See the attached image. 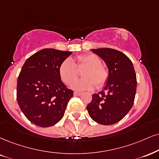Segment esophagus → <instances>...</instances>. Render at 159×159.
Wrapping results in <instances>:
<instances>
[{
  "mask_svg": "<svg viewBox=\"0 0 159 159\" xmlns=\"http://www.w3.org/2000/svg\"><path fill=\"white\" fill-rule=\"evenodd\" d=\"M81 94H82L81 92H77V91H74V96H80V95H81Z\"/></svg>",
  "mask_w": 159,
  "mask_h": 159,
  "instance_id": "34e87169",
  "label": "esophagus"
}]
</instances>
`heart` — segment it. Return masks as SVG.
<instances>
[{
  "mask_svg": "<svg viewBox=\"0 0 159 159\" xmlns=\"http://www.w3.org/2000/svg\"><path fill=\"white\" fill-rule=\"evenodd\" d=\"M102 65V61L96 54H83L76 57V62L70 58L66 59L59 67V74L62 81L68 85L77 76L78 70L85 67L81 74L84 78L72 82L70 87L79 91L91 90L94 86L97 89H101L106 85L109 77L108 71Z\"/></svg>",
  "mask_w": 159,
  "mask_h": 159,
  "instance_id": "1",
  "label": "heart"
}]
</instances>
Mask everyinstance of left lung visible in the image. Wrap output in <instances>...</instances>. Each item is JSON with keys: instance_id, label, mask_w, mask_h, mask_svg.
I'll list each match as a JSON object with an SVG mask.
<instances>
[{"instance_id": "obj_1", "label": "left lung", "mask_w": 159, "mask_h": 159, "mask_svg": "<svg viewBox=\"0 0 159 159\" xmlns=\"http://www.w3.org/2000/svg\"><path fill=\"white\" fill-rule=\"evenodd\" d=\"M107 64V83L102 91L92 95L86 108L91 118L100 125H111L121 120L133 107L136 92V75L132 62L116 49H92Z\"/></svg>"}]
</instances>
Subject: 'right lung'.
I'll return each instance as SVG.
<instances>
[{
  "mask_svg": "<svg viewBox=\"0 0 159 159\" xmlns=\"http://www.w3.org/2000/svg\"><path fill=\"white\" fill-rule=\"evenodd\" d=\"M71 54L44 48L25 60L17 78V100L25 116L48 127L61 120L74 91L60 80L59 67Z\"/></svg>",
  "mask_w": 159,
  "mask_h": 159,
  "instance_id": "add662e5",
  "label": "right lung"
}]
</instances>
